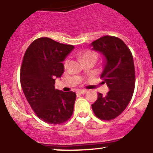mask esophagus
Wrapping results in <instances>:
<instances>
[{
  "mask_svg": "<svg viewBox=\"0 0 153 153\" xmlns=\"http://www.w3.org/2000/svg\"><path fill=\"white\" fill-rule=\"evenodd\" d=\"M77 93H79V94H85V93H87V90H79Z\"/></svg>",
  "mask_w": 153,
  "mask_h": 153,
  "instance_id": "esophagus-1",
  "label": "esophagus"
}]
</instances>
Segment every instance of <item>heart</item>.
Returning a JSON list of instances; mask_svg holds the SVG:
<instances>
[{"instance_id": "b5f03b06", "label": "heart", "mask_w": 153, "mask_h": 153, "mask_svg": "<svg viewBox=\"0 0 153 153\" xmlns=\"http://www.w3.org/2000/svg\"><path fill=\"white\" fill-rule=\"evenodd\" d=\"M80 57H81L82 60H85V59L91 58V57H93V58H97V55L95 53V52H93V51L87 50V51H85V52H82V53L80 54ZM67 63H68V60H65V66H66Z\"/></svg>"}]
</instances>
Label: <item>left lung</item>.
<instances>
[{
  "mask_svg": "<svg viewBox=\"0 0 153 153\" xmlns=\"http://www.w3.org/2000/svg\"><path fill=\"white\" fill-rule=\"evenodd\" d=\"M90 47L103 55L101 77L109 89L106 96L98 93L92 109L98 118L110 120L119 116L132 98L135 88L134 59L126 44L119 38L105 36L92 42Z\"/></svg>",
  "mask_w": 153,
  "mask_h": 153,
  "instance_id": "1",
  "label": "left lung"
}]
</instances>
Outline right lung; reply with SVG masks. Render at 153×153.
<instances>
[{
  "instance_id": "obj_1",
  "label": "right lung",
  "mask_w": 153,
  "mask_h": 153,
  "mask_svg": "<svg viewBox=\"0 0 153 153\" xmlns=\"http://www.w3.org/2000/svg\"><path fill=\"white\" fill-rule=\"evenodd\" d=\"M74 49L72 45L43 37L32 42L25 53L21 86L36 115L49 124H61L73 114L76 93L55 89V82L64 72L62 62Z\"/></svg>"
}]
</instances>
